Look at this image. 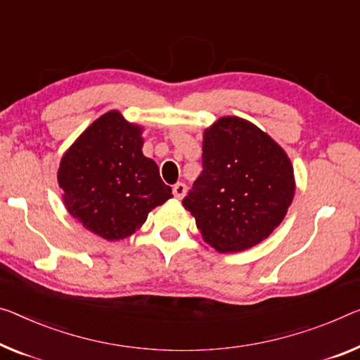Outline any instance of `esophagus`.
Segmentation results:
<instances>
[{
	"mask_svg": "<svg viewBox=\"0 0 360 360\" xmlns=\"http://www.w3.org/2000/svg\"><path fill=\"white\" fill-rule=\"evenodd\" d=\"M186 185L185 184H176V185H174V188H172V191H174V196L176 198V199H181L184 198L185 195H186Z\"/></svg>",
	"mask_w": 360,
	"mask_h": 360,
	"instance_id": "34e87169",
	"label": "esophagus"
}]
</instances>
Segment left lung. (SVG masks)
Wrapping results in <instances>:
<instances>
[{
  "label": "left lung",
  "mask_w": 360,
  "mask_h": 360,
  "mask_svg": "<svg viewBox=\"0 0 360 360\" xmlns=\"http://www.w3.org/2000/svg\"><path fill=\"white\" fill-rule=\"evenodd\" d=\"M295 195L286 153L240 117L204 131L202 172L184 198L204 241L219 252L252 248L283 220Z\"/></svg>",
  "instance_id": "left-lung-1"
}]
</instances>
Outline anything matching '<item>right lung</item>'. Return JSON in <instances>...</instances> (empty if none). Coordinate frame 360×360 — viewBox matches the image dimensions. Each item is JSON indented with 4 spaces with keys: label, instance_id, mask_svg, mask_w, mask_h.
<instances>
[{
    "label": "right lung",
    "instance_id": "obj_1",
    "mask_svg": "<svg viewBox=\"0 0 360 360\" xmlns=\"http://www.w3.org/2000/svg\"><path fill=\"white\" fill-rule=\"evenodd\" d=\"M141 129L117 110L95 120L59 165L64 204L74 219L104 240L130 236L151 209L172 198L158 164L143 156Z\"/></svg>",
    "mask_w": 360,
    "mask_h": 360
}]
</instances>
